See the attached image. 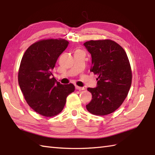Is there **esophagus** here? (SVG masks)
Listing matches in <instances>:
<instances>
[{"label": "esophagus", "mask_w": 155, "mask_h": 155, "mask_svg": "<svg viewBox=\"0 0 155 155\" xmlns=\"http://www.w3.org/2000/svg\"><path fill=\"white\" fill-rule=\"evenodd\" d=\"M75 89L78 90H85V87H80V86H75Z\"/></svg>", "instance_id": "1"}]
</instances>
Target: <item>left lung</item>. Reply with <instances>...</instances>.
I'll return each mask as SVG.
<instances>
[{"label":"left lung","mask_w":155,"mask_h":155,"mask_svg":"<svg viewBox=\"0 0 155 155\" xmlns=\"http://www.w3.org/2000/svg\"><path fill=\"white\" fill-rule=\"evenodd\" d=\"M84 45L91 55L90 71L98 75L97 86L87 88L92 99L86 108L94 115H108L122 105L130 90V62L124 49L112 40H90Z\"/></svg>","instance_id":"8db88e82"}]
</instances>
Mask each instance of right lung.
<instances>
[{"label": "right lung", "instance_id": "right-lung-1", "mask_svg": "<svg viewBox=\"0 0 155 155\" xmlns=\"http://www.w3.org/2000/svg\"><path fill=\"white\" fill-rule=\"evenodd\" d=\"M69 42L64 39H47L34 43L25 52L18 81L25 100L35 112L45 117L59 114L66 98L74 92V84H61L51 71Z\"/></svg>", "mask_w": 155, "mask_h": 155}]
</instances>
